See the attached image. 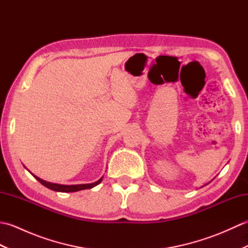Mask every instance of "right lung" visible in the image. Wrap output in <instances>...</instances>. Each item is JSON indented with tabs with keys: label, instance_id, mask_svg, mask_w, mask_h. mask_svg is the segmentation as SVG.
<instances>
[{
	"label": "right lung",
	"instance_id": "1",
	"mask_svg": "<svg viewBox=\"0 0 248 248\" xmlns=\"http://www.w3.org/2000/svg\"><path fill=\"white\" fill-rule=\"evenodd\" d=\"M35 178L38 180L43 186H46L50 189H53V191L56 192H78V191H81V189H87V188H92L93 186H98V184L102 181V178L99 179L98 181L93 182V183H89V184H78V186H62V184H56V183H50V182H46L45 180H41L38 177Z\"/></svg>",
	"mask_w": 248,
	"mask_h": 248
}]
</instances>
